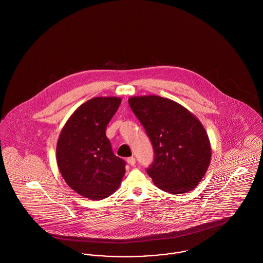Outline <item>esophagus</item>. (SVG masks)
I'll return each mask as SVG.
<instances>
[{
    "label": "esophagus",
    "instance_id": "1",
    "mask_svg": "<svg viewBox=\"0 0 263 263\" xmlns=\"http://www.w3.org/2000/svg\"><path fill=\"white\" fill-rule=\"evenodd\" d=\"M126 161H127V163H129L130 165H134L135 163H136V160H135L134 157H129V158L126 159Z\"/></svg>",
    "mask_w": 263,
    "mask_h": 263
}]
</instances>
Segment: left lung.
<instances>
[{
  "label": "left lung",
  "instance_id": "obj_1",
  "mask_svg": "<svg viewBox=\"0 0 263 263\" xmlns=\"http://www.w3.org/2000/svg\"><path fill=\"white\" fill-rule=\"evenodd\" d=\"M128 102L154 148L147 173L156 186L172 194L196 187L211 161L210 141L200 121L179 103L158 96Z\"/></svg>",
  "mask_w": 263,
  "mask_h": 263
}]
</instances>
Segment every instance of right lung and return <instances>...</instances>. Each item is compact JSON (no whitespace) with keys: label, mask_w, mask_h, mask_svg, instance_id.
Here are the masks:
<instances>
[{"label":"right lung","mask_w":263,"mask_h":263,"mask_svg":"<svg viewBox=\"0 0 263 263\" xmlns=\"http://www.w3.org/2000/svg\"><path fill=\"white\" fill-rule=\"evenodd\" d=\"M120 98H93L71 115L58 139L56 159L67 184L91 200L108 197L119 187L125 161L113 154L106 127Z\"/></svg>","instance_id":"1"}]
</instances>
